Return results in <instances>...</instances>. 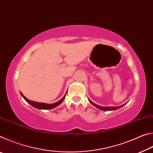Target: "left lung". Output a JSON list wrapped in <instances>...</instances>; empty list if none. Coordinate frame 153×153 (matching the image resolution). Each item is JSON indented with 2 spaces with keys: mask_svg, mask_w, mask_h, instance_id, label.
Instances as JSON below:
<instances>
[{
  "mask_svg": "<svg viewBox=\"0 0 153 153\" xmlns=\"http://www.w3.org/2000/svg\"><path fill=\"white\" fill-rule=\"evenodd\" d=\"M89 101H90V103H91L92 105L95 106L96 107H97L98 108H99V109L102 110V111H112V110H115V109H117V108H120V107H123V106L124 105H121V106H119V107H101V106H99V105H97V104H95V103L92 102L90 100H89Z\"/></svg>",
  "mask_w": 153,
  "mask_h": 153,
  "instance_id": "1",
  "label": "left lung"
}]
</instances>
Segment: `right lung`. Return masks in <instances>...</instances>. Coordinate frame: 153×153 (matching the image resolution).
Instances as JSON below:
<instances>
[{
    "mask_svg": "<svg viewBox=\"0 0 153 153\" xmlns=\"http://www.w3.org/2000/svg\"><path fill=\"white\" fill-rule=\"evenodd\" d=\"M21 94L23 97V98H24V99L26 100V101L30 103V104L33 106V107H34L37 108H40V109H51V108H53L56 107V106H58L61 104V103L63 101V100L65 99V96L66 94L64 96L63 98L61 99L60 100H59L58 102H56L55 103H53V104H46V103H42V102H33L32 101V100H30L29 99H27L25 97V96L23 95L22 93H21Z\"/></svg>",
    "mask_w": 153,
    "mask_h": 153,
    "instance_id": "add662e5",
    "label": "right lung"
}]
</instances>
